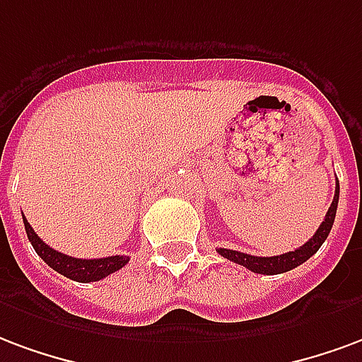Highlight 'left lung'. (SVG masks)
<instances>
[{"instance_id":"1","label":"left lung","mask_w":362,"mask_h":362,"mask_svg":"<svg viewBox=\"0 0 362 362\" xmlns=\"http://www.w3.org/2000/svg\"><path fill=\"white\" fill-rule=\"evenodd\" d=\"M337 200H339V183L336 185V194H334V200L329 204L328 212H326V218L320 223V228L316 229V233L310 239H308L303 247L295 250H289L286 255H278V257H252V255H247V252H239V250L231 249H218L221 257L228 258L235 264L245 266L247 270L255 272V274H266V276H274V274H284V272H289L293 268H297L303 262H307L308 258L315 255L316 250L320 249L322 243L326 241L329 235V229L334 226V220H336V210H337Z\"/></svg>"}]
</instances>
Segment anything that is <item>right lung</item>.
<instances>
[{
  "mask_svg": "<svg viewBox=\"0 0 362 362\" xmlns=\"http://www.w3.org/2000/svg\"><path fill=\"white\" fill-rule=\"evenodd\" d=\"M23 221H25L26 235H28V241L33 243L34 250L38 252V257L46 262L49 268H54L55 272H59L65 278L73 279V281H81V284H86V281H98V279H104L105 276H110L113 272L121 270L123 266L129 262V257H105V258H73L63 255V252H57L49 245L42 241L40 237L34 233V229L30 228V223L26 221V218L23 216Z\"/></svg>",
  "mask_w": 362,
  "mask_h": 362,
  "instance_id": "1",
  "label": "right lung"
}]
</instances>
